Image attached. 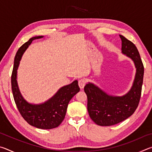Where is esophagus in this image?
I'll return each mask as SVG.
<instances>
[{"instance_id": "1", "label": "esophagus", "mask_w": 152, "mask_h": 152, "mask_svg": "<svg viewBox=\"0 0 152 152\" xmlns=\"http://www.w3.org/2000/svg\"><path fill=\"white\" fill-rule=\"evenodd\" d=\"M86 81L85 79L84 78H82L80 80H78V86L80 88V89H82L84 87V86L86 85Z\"/></svg>"}]
</instances>
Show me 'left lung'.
Wrapping results in <instances>:
<instances>
[{"instance_id": "1", "label": "left lung", "mask_w": 152, "mask_h": 152, "mask_svg": "<svg viewBox=\"0 0 152 152\" xmlns=\"http://www.w3.org/2000/svg\"><path fill=\"white\" fill-rule=\"evenodd\" d=\"M122 42V53L133 61L136 74L133 86L122 96L107 94L92 83L84 86L87 95V109L91 119L101 126L117 124L127 119L135 111L140 102L142 88L144 68L136 46L131 41L119 35Z\"/></svg>"}]
</instances>
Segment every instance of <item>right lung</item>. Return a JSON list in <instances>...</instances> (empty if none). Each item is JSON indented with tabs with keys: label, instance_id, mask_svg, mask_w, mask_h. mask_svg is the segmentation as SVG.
Wrapping results in <instances>:
<instances>
[{
	"label": "right lung",
	"instance_id": "right-lung-1",
	"mask_svg": "<svg viewBox=\"0 0 152 152\" xmlns=\"http://www.w3.org/2000/svg\"><path fill=\"white\" fill-rule=\"evenodd\" d=\"M43 36H37L25 43L16 53L11 75V86L15 104L20 114L29 125L43 129H51L58 127L65 117L69 102L80 91L78 81L61 87L56 94L44 103L33 104L27 102L19 91L17 81V69L25 51L33 40Z\"/></svg>",
	"mask_w": 152,
	"mask_h": 152
}]
</instances>
